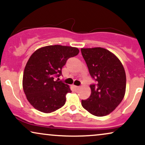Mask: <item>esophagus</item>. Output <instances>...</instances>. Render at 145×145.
I'll list each match as a JSON object with an SVG mask.
<instances>
[{"instance_id":"1","label":"esophagus","mask_w":145,"mask_h":145,"mask_svg":"<svg viewBox=\"0 0 145 145\" xmlns=\"http://www.w3.org/2000/svg\"><path fill=\"white\" fill-rule=\"evenodd\" d=\"M74 88L75 89V90H79V89H80V87L78 86H74Z\"/></svg>"}]
</instances>
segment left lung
Here are the masks:
<instances>
[{
	"mask_svg": "<svg viewBox=\"0 0 145 145\" xmlns=\"http://www.w3.org/2000/svg\"><path fill=\"white\" fill-rule=\"evenodd\" d=\"M81 53L95 81L90 86V96L81 104L94 116H105L123 99L126 88L124 68L116 55L102 47L82 48Z\"/></svg>",
	"mask_w": 145,
	"mask_h": 145,
	"instance_id": "left-lung-1",
	"label": "left lung"
}]
</instances>
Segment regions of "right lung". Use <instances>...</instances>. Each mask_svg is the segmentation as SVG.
I'll list each match as a JSON object with an SVG mask.
<instances>
[{
  "instance_id": "1",
  "label": "right lung",
  "mask_w": 145,
  "mask_h": 145,
  "mask_svg": "<svg viewBox=\"0 0 145 145\" xmlns=\"http://www.w3.org/2000/svg\"><path fill=\"white\" fill-rule=\"evenodd\" d=\"M78 53L76 47L55 45L41 47L31 55L24 71L23 88L35 109L51 113L64 106L66 95L71 90L68 85L55 78L62 75L67 60Z\"/></svg>"
}]
</instances>
